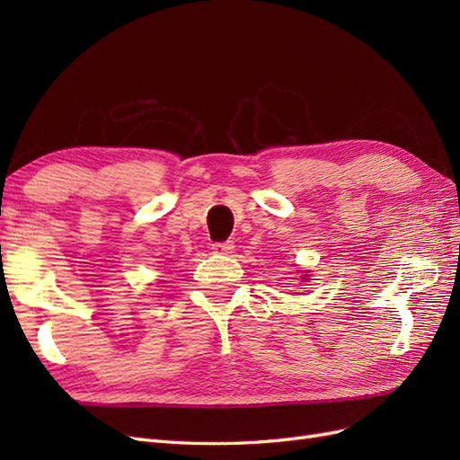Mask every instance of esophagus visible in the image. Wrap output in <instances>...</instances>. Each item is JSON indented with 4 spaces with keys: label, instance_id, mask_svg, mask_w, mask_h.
<instances>
[{
    "label": "esophagus",
    "instance_id": "1",
    "mask_svg": "<svg viewBox=\"0 0 460 460\" xmlns=\"http://www.w3.org/2000/svg\"><path fill=\"white\" fill-rule=\"evenodd\" d=\"M234 252V243L232 242H222V243H213V253L217 255H228Z\"/></svg>",
    "mask_w": 460,
    "mask_h": 460
}]
</instances>
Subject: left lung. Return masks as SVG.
I'll return each instance as SVG.
<instances>
[{
  "label": "left lung",
  "instance_id": "left-lung-1",
  "mask_svg": "<svg viewBox=\"0 0 460 460\" xmlns=\"http://www.w3.org/2000/svg\"><path fill=\"white\" fill-rule=\"evenodd\" d=\"M303 278H305V280H307V276H303Z\"/></svg>",
  "mask_w": 460,
  "mask_h": 460
}]
</instances>
